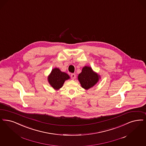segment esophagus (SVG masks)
<instances>
[{
  "instance_id": "esophagus-1",
  "label": "esophagus",
  "mask_w": 146,
  "mask_h": 146,
  "mask_svg": "<svg viewBox=\"0 0 146 146\" xmlns=\"http://www.w3.org/2000/svg\"><path fill=\"white\" fill-rule=\"evenodd\" d=\"M70 76H71V79H72V80H74V79H76V74H74V73H72V74H71Z\"/></svg>"
}]
</instances>
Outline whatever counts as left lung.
I'll list each match as a JSON object with an SVG mask.
<instances>
[{
  "label": "left lung",
  "mask_w": 146,
  "mask_h": 146,
  "mask_svg": "<svg viewBox=\"0 0 146 146\" xmlns=\"http://www.w3.org/2000/svg\"><path fill=\"white\" fill-rule=\"evenodd\" d=\"M100 78V75L94 72L90 66H87L82 68V72L78 76L82 88L86 90L94 87Z\"/></svg>",
  "instance_id": "obj_1"
}]
</instances>
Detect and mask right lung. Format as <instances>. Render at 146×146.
Here are the masks:
<instances>
[{
  "instance_id": "right-lung-1",
  "label": "right lung",
  "mask_w": 146,
  "mask_h": 146,
  "mask_svg": "<svg viewBox=\"0 0 146 146\" xmlns=\"http://www.w3.org/2000/svg\"><path fill=\"white\" fill-rule=\"evenodd\" d=\"M70 79V76L66 73L61 71L58 68H53L48 76V82L55 90H58L62 88L64 82Z\"/></svg>"
}]
</instances>
